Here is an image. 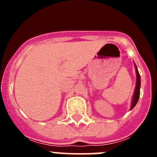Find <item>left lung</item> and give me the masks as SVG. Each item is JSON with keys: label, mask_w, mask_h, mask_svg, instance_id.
Masks as SVG:
<instances>
[{"label": "left lung", "mask_w": 157, "mask_h": 157, "mask_svg": "<svg viewBox=\"0 0 157 157\" xmlns=\"http://www.w3.org/2000/svg\"><path fill=\"white\" fill-rule=\"evenodd\" d=\"M134 67H135L136 71V86L135 90H134V95H133L132 101H131V106H130V110L134 108L137 103H138V99L140 97V88H141V77H140L139 72L138 71V67L134 63Z\"/></svg>", "instance_id": "8db88e82"}]
</instances>
